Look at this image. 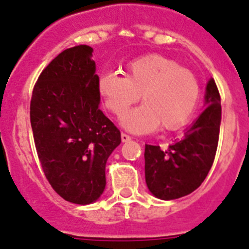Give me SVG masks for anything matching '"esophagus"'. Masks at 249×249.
<instances>
[{
  "label": "esophagus",
  "instance_id": "34e87169",
  "mask_svg": "<svg viewBox=\"0 0 249 249\" xmlns=\"http://www.w3.org/2000/svg\"><path fill=\"white\" fill-rule=\"evenodd\" d=\"M121 140H122V142H128V141H131V136L126 135V133H121Z\"/></svg>",
  "mask_w": 249,
  "mask_h": 249
}]
</instances>
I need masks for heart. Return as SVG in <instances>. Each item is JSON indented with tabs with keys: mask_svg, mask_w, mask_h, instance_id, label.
Listing matches in <instances>:
<instances>
[{
	"mask_svg": "<svg viewBox=\"0 0 249 249\" xmlns=\"http://www.w3.org/2000/svg\"><path fill=\"white\" fill-rule=\"evenodd\" d=\"M98 92L106 108L122 116L129 106L143 101L127 112L122 126L133 133H149L158 126L177 129L195 114L201 97L198 80L179 63L162 54H147L133 59L126 76L105 72L98 78Z\"/></svg>",
	"mask_w": 249,
	"mask_h": 249,
	"instance_id": "b5f03b06",
	"label": "heart"
}]
</instances>
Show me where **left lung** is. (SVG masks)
Wrapping results in <instances>:
<instances>
[{
	"label": "left lung",
	"instance_id": "obj_1",
	"mask_svg": "<svg viewBox=\"0 0 249 249\" xmlns=\"http://www.w3.org/2000/svg\"><path fill=\"white\" fill-rule=\"evenodd\" d=\"M206 108L187 128L181 140L162 151L146 144L144 175L148 190L157 198H181L197 190L214 160L221 126V97L214 80L207 83Z\"/></svg>",
	"mask_w": 249,
	"mask_h": 249
}]
</instances>
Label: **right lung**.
Listing matches in <instances>:
<instances>
[{
	"label": "right lung",
	"mask_w": 249,
	"mask_h": 249,
	"mask_svg": "<svg viewBox=\"0 0 249 249\" xmlns=\"http://www.w3.org/2000/svg\"><path fill=\"white\" fill-rule=\"evenodd\" d=\"M89 46L67 48L41 72L30 106L35 146L47 181L63 199L97 201L121 132L100 109Z\"/></svg>",
	"instance_id": "1"
}]
</instances>
